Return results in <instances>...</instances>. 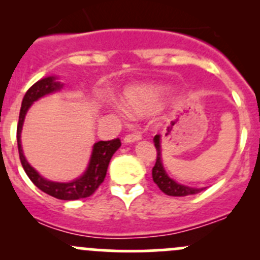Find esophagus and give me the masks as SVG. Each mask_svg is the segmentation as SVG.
<instances>
[{"label": "esophagus", "mask_w": 260, "mask_h": 260, "mask_svg": "<svg viewBox=\"0 0 260 260\" xmlns=\"http://www.w3.org/2000/svg\"><path fill=\"white\" fill-rule=\"evenodd\" d=\"M141 138H142L141 133H131V135L125 136L124 140H123V142H124V143H133V142H137V141H140Z\"/></svg>", "instance_id": "esophagus-1"}]
</instances>
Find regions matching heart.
Listing matches in <instances>:
<instances>
[{
    "label": "heart",
    "mask_w": 260,
    "mask_h": 260,
    "mask_svg": "<svg viewBox=\"0 0 260 260\" xmlns=\"http://www.w3.org/2000/svg\"><path fill=\"white\" fill-rule=\"evenodd\" d=\"M164 94V86L156 85V84L131 85L123 91L122 103L129 114L146 115L159 108ZM111 107L120 109V106L118 103H112Z\"/></svg>",
    "instance_id": "obj_1"
}]
</instances>
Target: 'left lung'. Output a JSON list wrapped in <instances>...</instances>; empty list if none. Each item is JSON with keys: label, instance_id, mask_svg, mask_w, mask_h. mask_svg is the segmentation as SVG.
Instances as JSON below:
<instances>
[{"label": "left lung", "instance_id": "1", "mask_svg": "<svg viewBox=\"0 0 260 260\" xmlns=\"http://www.w3.org/2000/svg\"><path fill=\"white\" fill-rule=\"evenodd\" d=\"M154 147L157 149V159L156 165L152 169V177H153L154 183L159 187V190L169 196H187L195 195V193L201 192L204 187H190V186L182 185V183L176 182L174 179L169 176V174L165 170L164 164H162V152H161V136L156 135L153 138Z\"/></svg>", "mask_w": 260, "mask_h": 260}]
</instances>
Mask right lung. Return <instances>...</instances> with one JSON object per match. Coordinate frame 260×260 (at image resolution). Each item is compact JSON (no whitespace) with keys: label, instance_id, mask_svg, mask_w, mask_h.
<instances>
[{"label":"right lung","instance_id":"1","mask_svg":"<svg viewBox=\"0 0 260 260\" xmlns=\"http://www.w3.org/2000/svg\"><path fill=\"white\" fill-rule=\"evenodd\" d=\"M62 89V84L57 81V77H46L36 81L27 91L22 99L20 109V117H18L17 124V147L18 154H20V161L25 170L28 179L34 182L36 187L40 188L48 195L56 198L59 200H78V199H84L94 193V191L99 187L104 181L107 175L109 161L114 152L120 147L119 138H115L112 141H99L94 143L93 149H91L90 159L86 170L84 174L78 179L70 181V182H56V181H50L45 177L41 176L32 166L27 162L25 154L22 151V145H21V132H22L23 120H25L26 113L32 106L34 102L39 101L43 96L48 94L55 93Z\"/></svg>","mask_w":260,"mask_h":260}]
</instances>
